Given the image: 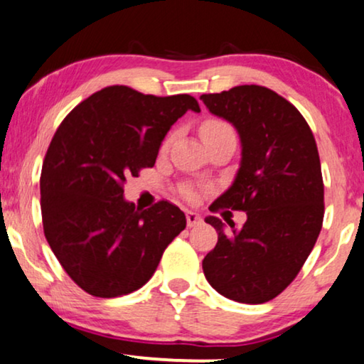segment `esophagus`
Segmentation results:
<instances>
[{
  "instance_id": "1",
  "label": "esophagus",
  "mask_w": 364,
  "mask_h": 364,
  "mask_svg": "<svg viewBox=\"0 0 364 364\" xmlns=\"http://www.w3.org/2000/svg\"><path fill=\"white\" fill-rule=\"evenodd\" d=\"M201 223V216L198 215V213H193V211H188L186 213V225L188 228H193L196 225H200Z\"/></svg>"
}]
</instances>
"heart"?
I'll return each instance as SVG.
<instances>
[{
    "label": "heart",
    "mask_w": 364,
    "mask_h": 364,
    "mask_svg": "<svg viewBox=\"0 0 364 364\" xmlns=\"http://www.w3.org/2000/svg\"><path fill=\"white\" fill-rule=\"evenodd\" d=\"M228 132H232V128L228 123H225L223 119H216V118H211V119H206L205 123L201 124L200 128V133H201V138L203 141H205L206 138H211V136H216V134H221V133H228ZM173 141V134H169V136L164 139L163 141V149H166L169 144ZM185 196L188 200H195L196 195L193 191H185Z\"/></svg>",
    "instance_id": "heart-1"
}]
</instances>
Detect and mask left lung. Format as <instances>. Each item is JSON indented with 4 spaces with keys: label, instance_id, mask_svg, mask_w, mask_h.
<instances>
[{
    "label": "left lung",
    "instance_id": "obj_1",
    "mask_svg": "<svg viewBox=\"0 0 364 364\" xmlns=\"http://www.w3.org/2000/svg\"><path fill=\"white\" fill-rule=\"evenodd\" d=\"M200 100L238 129L243 148L235 183L210 210L248 216L241 228L228 220L230 230L220 218H206L218 243L203 259V271L223 296L266 303L296 278L321 231L324 185L316 141L303 114L264 86H235Z\"/></svg>",
    "mask_w": 364,
    "mask_h": 364
}]
</instances>
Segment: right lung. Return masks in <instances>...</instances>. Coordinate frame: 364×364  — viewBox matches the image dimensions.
<instances>
[{
  "instance_id": "obj_1",
  "label": "right lung",
  "mask_w": 364,
  "mask_h": 364,
  "mask_svg": "<svg viewBox=\"0 0 364 364\" xmlns=\"http://www.w3.org/2000/svg\"><path fill=\"white\" fill-rule=\"evenodd\" d=\"M190 95L153 96L108 86L63 119L43 161V230L68 276L86 293L116 298L143 287L168 245L186 228L169 201L148 210L124 201V183L153 168Z\"/></svg>"
}]
</instances>
